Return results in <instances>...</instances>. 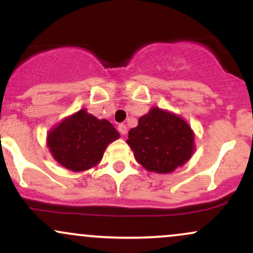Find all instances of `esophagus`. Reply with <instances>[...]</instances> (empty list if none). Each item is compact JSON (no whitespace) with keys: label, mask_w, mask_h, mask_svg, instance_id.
Wrapping results in <instances>:
<instances>
[{"label":"esophagus","mask_w":253,"mask_h":253,"mask_svg":"<svg viewBox=\"0 0 253 253\" xmlns=\"http://www.w3.org/2000/svg\"><path fill=\"white\" fill-rule=\"evenodd\" d=\"M118 129H119V132L121 133V134H126V133H127V126L125 124L119 125Z\"/></svg>","instance_id":"1"}]
</instances>
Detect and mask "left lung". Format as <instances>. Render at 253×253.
Instances as JSON below:
<instances>
[{"mask_svg":"<svg viewBox=\"0 0 253 253\" xmlns=\"http://www.w3.org/2000/svg\"><path fill=\"white\" fill-rule=\"evenodd\" d=\"M127 144L146 170L168 173L188 162L194 151L189 125L175 114L152 108L129 129Z\"/></svg>","mask_w":253,"mask_h":253,"instance_id":"8db88e82","label":"left lung"}]
</instances>
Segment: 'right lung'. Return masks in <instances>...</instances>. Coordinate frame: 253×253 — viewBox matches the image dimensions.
Listing matches in <instances>:
<instances>
[{"label": "right lung", "instance_id": "add662e5", "mask_svg": "<svg viewBox=\"0 0 253 253\" xmlns=\"http://www.w3.org/2000/svg\"><path fill=\"white\" fill-rule=\"evenodd\" d=\"M119 136L117 129L106 119L98 120L81 109L48 133L47 146L64 168L83 171L96 165L107 145Z\"/></svg>", "mask_w": 253, "mask_h": 253}]
</instances>
